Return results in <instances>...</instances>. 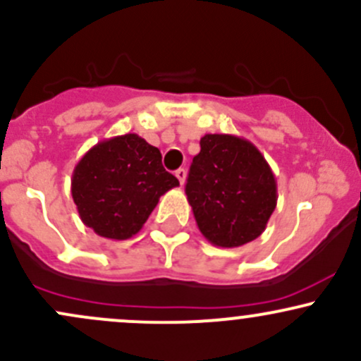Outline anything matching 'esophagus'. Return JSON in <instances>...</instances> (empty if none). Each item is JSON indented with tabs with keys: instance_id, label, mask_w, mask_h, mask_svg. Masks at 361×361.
Listing matches in <instances>:
<instances>
[{
	"instance_id": "obj_1",
	"label": "esophagus",
	"mask_w": 361,
	"mask_h": 361,
	"mask_svg": "<svg viewBox=\"0 0 361 361\" xmlns=\"http://www.w3.org/2000/svg\"><path fill=\"white\" fill-rule=\"evenodd\" d=\"M176 178L178 180H180V183L181 185H185V180H187V171H185L183 168H180V169H176Z\"/></svg>"
}]
</instances>
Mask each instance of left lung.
I'll use <instances>...</instances> for the list:
<instances>
[{
  "label": "left lung",
  "mask_w": 361,
  "mask_h": 361,
  "mask_svg": "<svg viewBox=\"0 0 361 361\" xmlns=\"http://www.w3.org/2000/svg\"><path fill=\"white\" fill-rule=\"evenodd\" d=\"M200 233L216 247L256 240L276 207V180L264 155L235 135H204L187 187Z\"/></svg>",
  "instance_id": "1"
}]
</instances>
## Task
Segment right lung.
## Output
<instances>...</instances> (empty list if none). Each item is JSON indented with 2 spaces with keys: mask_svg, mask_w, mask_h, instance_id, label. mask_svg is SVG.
Wrapping results in <instances>:
<instances>
[{
  "mask_svg": "<svg viewBox=\"0 0 361 361\" xmlns=\"http://www.w3.org/2000/svg\"><path fill=\"white\" fill-rule=\"evenodd\" d=\"M180 181L162 155L135 133L102 140L79 159L71 192L79 218L97 235L126 240L138 233L161 195Z\"/></svg>",
  "mask_w": 361,
  "mask_h": 361,
  "instance_id": "right-lung-1",
  "label": "right lung"
}]
</instances>
